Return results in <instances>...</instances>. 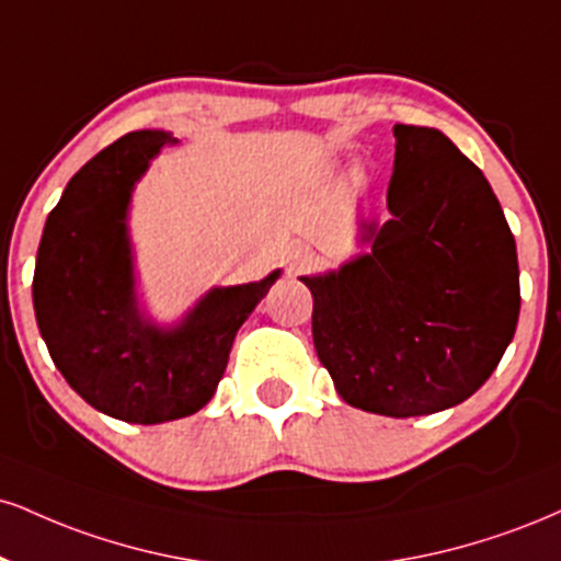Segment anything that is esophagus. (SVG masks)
Masks as SVG:
<instances>
[{"label":"esophagus","mask_w":561,"mask_h":561,"mask_svg":"<svg viewBox=\"0 0 561 561\" xmlns=\"http://www.w3.org/2000/svg\"><path fill=\"white\" fill-rule=\"evenodd\" d=\"M310 259H313V253H310V248H295L293 255H289V266L293 268H306Z\"/></svg>","instance_id":"34e87169"}]
</instances>
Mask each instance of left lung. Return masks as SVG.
I'll return each instance as SVG.
<instances>
[{
	"label": "left lung",
	"mask_w": 561,
	"mask_h": 561,
	"mask_svg": "<svg viewBox=\"0 0 561 561\" xmlns=\"http://www.w3.org/2000/svg\"><path fill=\"white\" fill-rule=\"evenodd\" d=\"M383 225L370 251L300 276L313 345L340 397L389 417L431 415L494 374L519 316L517 248L483 172L434 127L394 125Z\"/></svg>",
	"instance_id": "left-lung-1"
}]
</instances>
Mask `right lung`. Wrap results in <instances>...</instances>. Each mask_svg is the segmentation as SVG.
<instances>
[{"mask_svg":"<svg viewBox=\"0 0 561 561\" xmlns=\"http://www.w3.org/2000/svg\"><path fill=\"white\" fill-rule=\"evenodd\" d=\"M164 130L127 133L99 151L46 219L33 274V308L67 383L99 413L125 423L198 413L225 376L234 334L279 279L214 287L178 327L144 319L135 300L127 208Z\"/></svg>","mask_w":561,"mask_h":561,"instance_id":"add662e5","label":"right lung"}]
</instances>
